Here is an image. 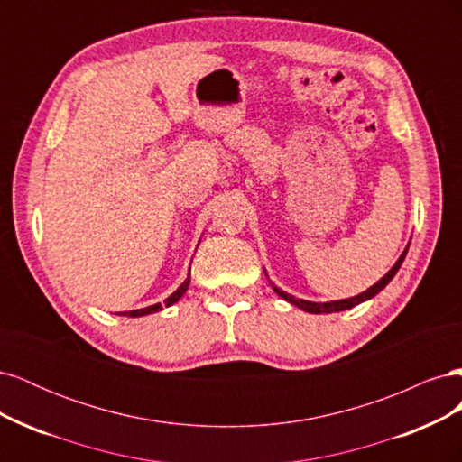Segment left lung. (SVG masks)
<instances>
[{"mask_svg": "<svg viewBox=\"0 0 462 462\" xmlns=\"http://www.w3.org/2000/svg\"><path fill=\"white\" fill-rule=\"evenodd\" d=\"M407 250L409 248H404V253L401 254V258L395 262V265L393 268H391L380 282H377L375 285H372L370 289H366L365 292H360V295H356V297H353V299H343V300H333V302H310V300H302V299H295L292 295H289V292H285V291H282V289H277L275 285H273V291L277 292L279 297L282 299H285L287 302H291V304H295V306H299V309H302L304 312H310V314H328V312H341V310H348V309H353V306H356V304H360V302H365V300H368V299H372V297H375L377 292H380L391 279L395 277V273L399 272V268H401V263H402V260H404V256H407Z\"/></svg>", "mask_w": 462, "mask_h": 462, "instance_id": "8db88e82", "label": "left lung"}]
</instances>
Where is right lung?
<instances>
[{
  "instance_id": "add662e5",
  "label": "right lung",
  "mask_w": 462,
  "mask_h": 462,
  "mask_svg": "<svg viewBox=\"0 0 462 462\" xmlns=\"http://www.w3.org/2000/svg\"><path fill=\"white\" fill-rule=\"evenodd\" d=\"M189 283H190V273H189V277L185 279L183 282V285H180L171 297H167L165 300H163V304L165 306H171L173 302H177L180 297L185 295V291L189 289ZM163 309V306L158 302V304H152V306H146V309H141V310H131V312H117L119 316H131V318H136V316H146V314H153V312H160Z\"/></svg>"
}]
</instances>
